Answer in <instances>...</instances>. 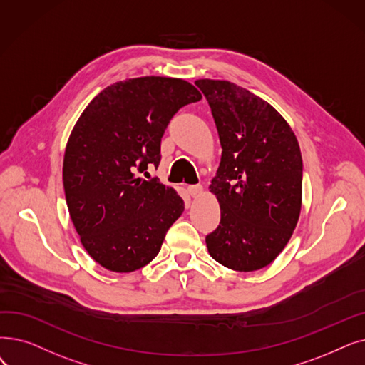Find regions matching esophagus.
Wrapping results in <instances>:
<instances>
[{
  "label": "esophagus",
  "mask_w": 365,
  "mask_h": 365,
  "mask_svg": "<svg viewBox=\"0 0 365 365\" xmlns=\"http://www.w3.org/2000/svg\"><path fill=\"white\" fill-rule=\"evenodd\" d=\"M187 192L191 194V197H198L202 192V186L201 185H189Z\"/></svg>",
  "instance_id": "obj_1"
}]
</instances>
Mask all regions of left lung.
Listing matches in <instances>:
<instances>
[{"label": "left lung", "instance_id": "1", "mask_svg": "<svg viewBox=\"0 0 365 365\" xmlns=\"http://www.w3.org/2000/svg\"><path fill=\"white\" fill-rule=\"evenodd\" d=\"M222 156L210 191L220 205L205 237L215 261L237 272L272 264L289 242L301 210L303 160L295 134L276 110L227 81L201 78Z\"/></svg>", "mask_w": 365, "mask_h": 365}]
</instances>
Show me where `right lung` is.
<instances>
[{
    "label": "right lung",
    "mask_w": 365,
    "mask_h": 365,
    "mask_svg": "<svg viewBox=\"0 0 365 365\" xmlns=\"http://www.w3.org/2000/svg\"><path fill=\"white\" fill-rule=\"evenodd\" d=\"M200 100L182 78H128L103 89L76 122L62 167L67 205L83 247L107 270L149 264L183 213L173 187L138 174L160 165L171 118Z\"/></svg>",
    "instance_id": "obj_1"
}]
</instances>
